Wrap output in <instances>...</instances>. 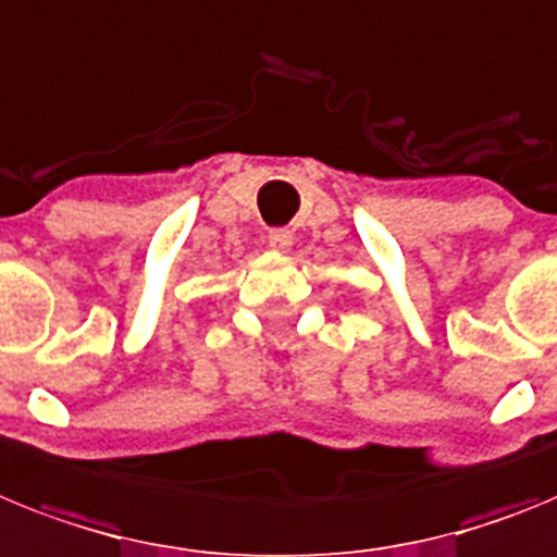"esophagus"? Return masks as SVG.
I'll return each instance as SVG.
<instances>
[{
	"label": "esophagus",
	"instance_id": "obj_1",
	"mask_svg": "<svg viewBox=\"0 0 557 557\" xmlns=\"http://www.w3.org/2000/svg\"><path fill=\"white\" fill-rule=\"evenodd\" d=\"M269 246L277 251H292L294 246V232L285 230V226H280V230H272L269 232Z\"/></svg>",
	"mask_w": 557,
	"mask_h": 557
}]
</instances>
